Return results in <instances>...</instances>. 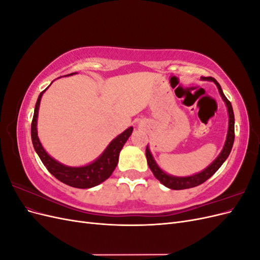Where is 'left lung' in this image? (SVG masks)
Segmentation results:
<instances>
[{"instance_id":"8db88e82","label":"left lung","mask_w":260,"mask_h":260,"mask_svg":"<svg viewBox=\"0 0 260 260\" xmlns=\"http://www.w3.org/2000/svg\"><path fill=\"white\" fill-rule=\"evenodd\" d=\"M201 79L214 82L217 85L220 95H221L223 102L225 103V106L228 108V114H229V127H228L226 139H225V142H224L222 151L220 152V154L218 155L217 158L214 161H212L207 168L204 169L203 171L199 172V174H195L193 176H188V177H176V176H171V175L166 174V172L159 168L158 165H157V162L155 161L154 157H153L151 151H149L148 145H147L145 154H146V159H147V164H148L149 169L152 170L155 178L160 181L161 184L171 188V190H184V188H190V187L198 186V185L205 182L206 180H208L220 167H221V165L225 161V159L228 158V156L230 155L232 146H233V142H234V114H233V108H232L230 101L225 98V95L222 92L221 86H220V84L217 82L215 78L202 77Z\"/></svg>"}]
</instances>
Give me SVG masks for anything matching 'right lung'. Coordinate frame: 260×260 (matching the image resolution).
<instances>
[{
    "label": "right lung",
    "instance_id": "1",
    "mask_svg": "<svg viewBox=\"0 0 260 260\" xmlns=\"http://www.w3.org/2000/svg\"><path fill=\"white\" fill-rule=\"evenodd\" d=\"M48 88L40 93V95H39L37 100L32 122H31V140H32L35 151L37 152L39 157H40V159L46 167V169L50 171V174H52L62 183L78 188H90L104 182L106 179L111 177L113 171L115 170L118 164V159H119V153L124 143L127 142V140L131 136L133 127H129L127 130L120 133L119 136L116 137L108 144L105 151L91 164L81 167H70L66 166L64 164H60L45 152V149L43 148L38 137L37 122L39 107H40V102L43 93L48 90Z\"/></svg>",
    "mask_w": 260,
    "mask_h": 260
}]
</instances>
